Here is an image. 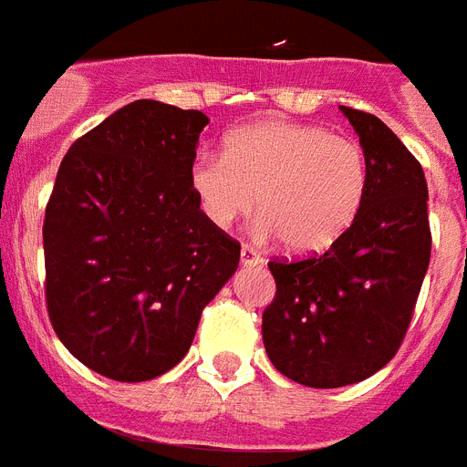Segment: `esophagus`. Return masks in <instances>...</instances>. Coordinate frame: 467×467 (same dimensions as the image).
Segmentation results:
<instances>
[{
    "label": "esophagus",
    "mask_w": 467,
    "mask_h": 467,
    "mask_svg": "<svg viewBox=\"0 0 467 467\" xmlns=\"http://www.w3.org/2000/svg\"><path fill=\"white\" fill-rule=\"evenodd\" d=\"M241 262L245 264V266H253V264H262V254H259L253 245H243L241 247Z\"/></svg>",
    "instance_id": "34e87169"
}]
</instances>
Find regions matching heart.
<instances>
[{
    "instance_id": "heart-1",
    "label": "heart",
    "mask_w": 467,
    "mask_h": 467,
    "mask_svg": "<svg viewBox=\"0 0 467 467\" xmlns=\"http://www.w3.org/2000/svg\"><path fill=\"white\" fill-rule=\"evenodd\" d=\"M369 184L365 150L356 140L306 123H254L226 138L224 154L193 161L192 189L214 226L254 208L264 234L290 253H323L360 214Z\"/></svg>"
}]
</instances>
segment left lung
I'll return each mask as SVG.
<instances>
[{
  "label": "left lung",
  "mask_w": 467,
  "mask_h": 467,
  "mask_svg": "<svg viewBox=\"0 0 467 467\" xmlns=\"http://www.w3.org/2000/svg\"><path fill=\"white\" fill-rule=\"evenodd\" d=\"M341 111L367 156L365 203L325 253L271 259L275 296L262 316L269 360L311 388L358 383L393 360L431 264L423 168L381 119Z\"/></svg>",
  "instance_id": "left-lung-1"
}]
</instances>
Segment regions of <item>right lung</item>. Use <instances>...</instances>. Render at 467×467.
I'll return each mask as SVG.
<instances>
[{
  "label": "right lung",
  "instance_id": "obj_1",
  "mask_svg": "<svg viewBox=\"0 0 467 467\" xmlns=\"http://www.w3.org/2000/svg\"><path fill=\"white\" fill-rule=\"evenodd\" d=\"M203 111L135 100L65 154L44 214L48 320L114 381H150L187 356L241 243L192 189Z\"/></svg>",
  "mask_w": 467,
  "mask_h": 467
}]
</instances>
